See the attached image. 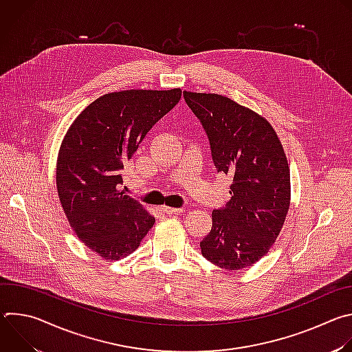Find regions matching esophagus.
Returning a JSON list of instances; mask_svg holds the SVG:
<instances>
[{"label":"esophagus","instance_id":"34e87169","mask_svg":"<svg viewBox=\"0 0 352 352\" xmlns=\"http://www.w3.org/2000/svg\"><path fill=\"white\" fill-rule=\"evenodd\" d=\"M160 210L166 214H179L184 212V209H175V208H170V206H162Z\"/></svg>","mask_w":352,"mask_h":352}]
</instances>
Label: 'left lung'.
<instances>
[{
    "mask_svg": "<svg viewBox=\"0 0 352 352\" xmlns=\"http://www.w3.org/2000/svg\"><path fill=\"white\" fill-rule=\"evenodd\" d=\"M184 97L209 136L217 171L232 179L231 199L213 210L200 242L202 255L226 270L252 266L276 242L289 209L283 144L265 117L226 96L185 90Z\"/></svg>",
    "mask_w": 352,
    "mask_h": 352,
    "instance_id": "1",
    "label": "left lung"
}]
</instances>
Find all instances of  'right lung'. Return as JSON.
I'll return each mask as SVG.
<instances>
[{
  "label": "right lung",
  "mask_w": 352,
  "mask_h": 352,
  "mask_svg": "<svg viewBox=\"0 0 352 352\" xmlns=\"http://www.w3.org/2000/svg\"><path fill=\"white\" fill-rule=\"evenodd\" d=\"M181 94L179 87L107 93L75 118L61 142L56 171L61 206L76 236L104 261L132 254L155 224L118 185L125 162Z\"/></svg>",
  "instance_id": "right-lung-1"
}]
</instances>
